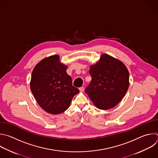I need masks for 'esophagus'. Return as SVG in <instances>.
<instances>
[{"label": "esophagus", "mask_w": 158, "mask_h": 158, "mask_svg": "<svg viewBox=\"0 0 158 158\" xmlns=\"http://www.w3.org/2000/svg\"><path fill=\"white\" fill-rule=\"evenodd\" d=\"M79 90H80V92H84V87H80V88H79Z\"/></svg>", "instance_id": "obj_1"}]
</instances>
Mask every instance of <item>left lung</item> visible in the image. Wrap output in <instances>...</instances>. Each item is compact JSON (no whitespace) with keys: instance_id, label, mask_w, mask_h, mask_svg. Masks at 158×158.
<instances>
[{"instance_id":"8db88e82","label":"left lung","mask_w":158,"mask_h":158,"mask_svg":"<svg viewBox=\"0 0 158 158\" xmlns=\"http://www.w3.org/2000/svg\"><path fill=\"white\" fill-rule=\"evenodd\" d=\"M92 80L85 88L94 104L99 109H110L122 100L129 87V72L120 61L103 54L89 69Z\"/></svg>"}]
</instances>
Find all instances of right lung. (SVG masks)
Wrapping results in <instances>:
<instances>
[{"mask_svg":"<svg viewBox=\"0 0 158 158\" xmlns=\"http://www.w3.org/2000/svg\"><path fill=\"white\" fill-rule=\"evenodd\" d=\"M67 68L61 63L58 55H52L39 62L31 73V92L39 106L51 114L66 110L73 97L79 92L73 86Z\"/></svg>","mask_w":158,"mask_h":158,"instance_id":"add662e5","label":"right lung"}]
</instances>
